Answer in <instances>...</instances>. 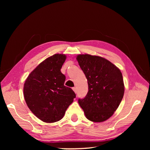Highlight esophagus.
<instances>
[{"instance_id": "esophagus-1", "label": "esophagus", "mask_w": 150, "mask_h": 150, "mask_svg": "<svg viewBox=\"0 0 150 150\" xmlns=\"http://www.w3.org/2000/svg\"><path fill=\"white\" fill-rule=\"evenodd\" d=\"M72 90L74 91V93H76L77 91H76V88H72Z\"/></svg>"}]
</instances>
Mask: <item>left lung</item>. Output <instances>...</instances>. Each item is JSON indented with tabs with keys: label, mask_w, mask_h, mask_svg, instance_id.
<instances>
[{
	"label": "left lung",
	"mask_w": 150,
	"mask_h": 150,
	"mask_svg": "<svg viewBox=\"0 0 150 150\" xmlns=\"http://www.w3.org/2000/svg\"><path fill=\"white\" fill-rule=\"evenodd\" d=\"M77 60L88 79V92L78 103L86 117L103 122L114 114L123 98L125 86L120 70L103 57L80 54Z\"/></svg>",
	"instance_id": "8db88e82"
}]
</instances>
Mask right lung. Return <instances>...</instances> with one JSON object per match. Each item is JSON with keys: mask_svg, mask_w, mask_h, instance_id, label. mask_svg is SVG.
Returning <instances> with one entry per match:
<instances>
[{"mask_svg": "<svg viewBox=\"0 0 150 150\" xmlns=\"http://www.w3.org/2000/svg\"><path fill=\"white\" fill-rule=\"evenodd\" d=\"M66 59L61 54L47 58L30 72L24 83L27 105L44 122L61 120L76 98L72 89L64 86L66 76L61 71Z\"/></svg>", "mask_w": 150, "mask_h": 150, "instance_id": "1", "label": "right lung"}]
</instances>
